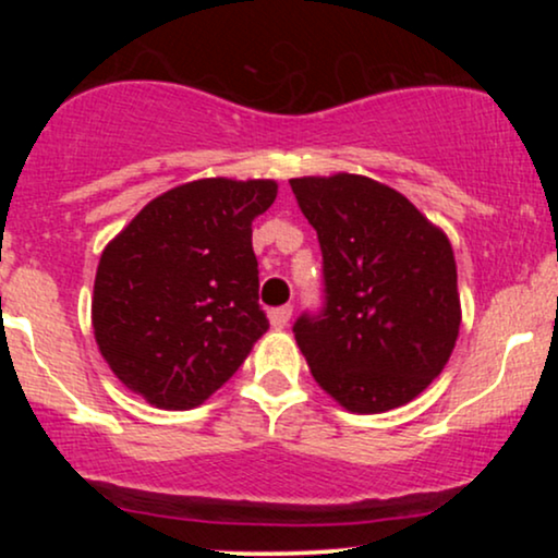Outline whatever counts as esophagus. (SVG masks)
Listing matches in <instances>:
<instances>
[{"instance_id":"34e87169","label":"esophagus","mask_w":558,"mask_h":558,"mask_svg":"<svg viewBox=\"0 0 558 558\" xmlns=\"http://www.w3.org/2000/svg\"><path fill=\"white\" fill-rule=\"evenodd\" d=\"M291 306H275V310L270 312V323H272V328L275 330H280V328H286L288 325V319H291Z\"/></svg>"}]
</instances>
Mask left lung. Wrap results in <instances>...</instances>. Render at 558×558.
<instances>
[{
  "label": "left lung",
  "instance_id": "1",
  "mask_svg": "<svg viewBox=\"0 0 558 558\" xmlns=\"http://www.w3.org/2000/svg\"><path fill=\"white\" fill-rule=\"evenodd\" d=\"M291 191L323 252V306L293 323L312 375L356 414L412 401L446 367L462 323L446 233L373 178H293Z\"/></svg>",
  "mask_w": 558,
  "mask_h": 558
}]
</instances>
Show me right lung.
<instances>
[{"instance_id":"obj_1","label":"right lung","mask_w":558,"mask_h":558,"mask_svg":"<svg viewBox=\"0 0 558 558\" xmlns=\"http://www.w3.org/2000/svg\"><path fill=\"white\" fill-rule=\"evenodd\" d=\"M275 181L204 178L157 196L105 248L92 319L120 383L159 409H191L270 328L259 306L252 220Z\"/></svg>"}]
</instances>
